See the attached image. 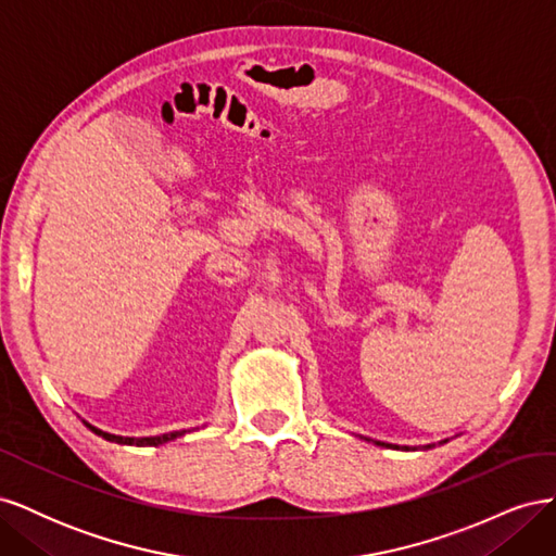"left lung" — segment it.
<instances>
[{
    "label": "left lung",
    "instance_id": "1",
    "mask_svg": "<svg viewBox=\"0 0 556 556\" xmlns=\"http://www.w3.org/2000/svg\"><path fill=\"white\" fill-rule=\"evenodd\" d=\"M441 443H447V441H441ZM378 445H384V443H378ZM387 447H396V445H387ZM425 450H429V447H433V445H422ZM403 450H408V447H403Z\"/></svg>",
    "mask_w": 556,
    "mask_h": 556
}]
</instances>
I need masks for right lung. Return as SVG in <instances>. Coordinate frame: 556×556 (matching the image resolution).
Masks as SVG:
<instances>
[{
	"label": "right lung",
	"instance_id": "1",
	"mask_svg": "<svg viewBox=\"0 0 556 556\" xmlns=\"http://www.w3.org/2000/svg\"><path fill=\"white\" fill-rule=\"evenodd\" d=\"M86 427L90 431H94L97 435H102V439L111 441V443H121V445H137V447H146V445H162V443H169L174 439H180V435H185V429L182 431H169V433H162V435H143V439H129V435H115V433H109V431H102L97 429L92 425L86 422Z\"/></svg>",
	"mask_w": 556,
	"mask_h": 556
}]
</instances>
